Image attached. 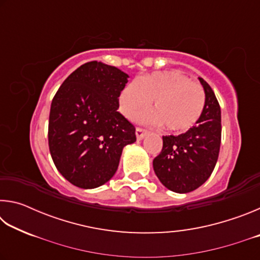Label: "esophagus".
<instances>
[{
    "instance_id": "34e87169",
    "label": "esophagus",
    "mask_w": 260,
    "mask_h": 260,
    "mask_svg": "<svg viewBox=\"0 0 260 260\" xmlns=\"http://www.w3.org/2000/svg\"><path fill=\"white\" fill-rule=\"evenodd\" d=\"M135 134H136V139L142 140L144 136L148 134V131L142 129V128H140V127H138V128H136V131H135Z\"/></svg>"
}]
</instances>
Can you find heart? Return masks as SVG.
I'll use <instances>...</instances> for the list:
<instances>
[{"mask_svg":"<svg viewBox=\"0 0 260 260\" xmlns=\"http://www.w3.org/2000/svg\"><path fill=\"white\" fill-rule=\"evenodd\" d=\"M155 111L138 116L141 122L161 125L172 133L190 129L205 108V91L201 85L178 71H162L140 77L127 85L119 96L120 111L127 118L150 107Z\"/></svg>","mask_w":260,"mask_h":260,"instance_id":"b5f03b06","label":"heart"}]
</instances>
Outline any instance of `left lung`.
I'll return each instance as SVG.
<instances>
[{
  "mask_svg": "<svg viewBox=\"0 0 260 260\" xmlns=\"http://www.w3.org/2000/svg\"><path fill=\"white\" fill-rule=\"evenodd\" d=\"M205 108L199 121L186 133L162 136L161 152L152 161L159 181L174 192L186 193L201 187L217 164L221 142V111L204 79Z\"/></svg>",
  "mask_w": 260,
  "mask_h": 260,
  "instance_id": "8db88e82",
  "label": "left lung"
}]
</instances>
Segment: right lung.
I'll return each instance as SVG.
<instances>
[{
  "label": "right lung",
  "mask_w": 260,
  "mask_h": 260,
  "mask_svg": "<svg viewBox=\"0 0 260 260\" xmlns=\"http://www.w3.org/2000/svg\"><path fill=\"white\" fill-rule=\"evenodd\" d=\"M128 74L89 61L61 83L51 102L49 150L59 173L74 186L94 189L117 172L122 149L136 141L135 127L118 112Z\"/></svg>",
  "instance_id": "1"
}]
</instances>
